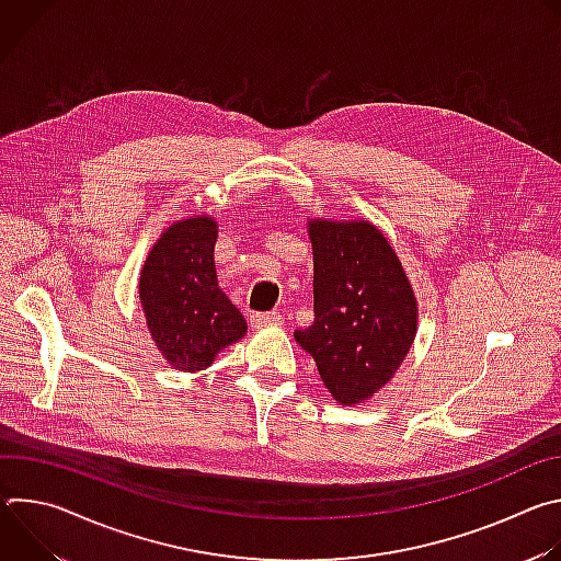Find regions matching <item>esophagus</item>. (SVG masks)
Returning a JSON list of instances; mask_svg holds the SVG:
<instances>
[{
	"instance_id": "obj_1",
	"label": "esophagus",
	"mask_w": 561,
	"mask_h": 561,
	"mask_svg": "<svg viewBox=\"0 0 561 561\" xmlns=\"http://www.w3.org/2000/svg\"><path fill=\"white\" fill-rule=\"evenodd\" d=\"M251 324L255 329L279 327V324H284V317L279 312H255V314H251Z\"/></svg>"
}]
</instances>
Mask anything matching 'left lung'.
<instances>
[{
    "label": "left lung",
    "instance_id": "8db88e82",
    "mask_svg": "<svg viewBox=\"0 0 561 561\" xmlns=\"http://www.w3.org/2000/svg\"><path fill=\"white\" fill-rule=\"evenodd\" d=\"M314 322L295 331L340 404L373 397L402 364L417 331V304L402 262L368 221L308 226Z\"/></svg>",
    "mask_w": 561,
    "mask_h": 561
}]
</instances>
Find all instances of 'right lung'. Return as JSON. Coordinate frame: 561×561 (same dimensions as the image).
I'll list each match as a JSON object with an SVG mask.
<instances>
[{
    "mask_svg": "<svg viewBox=\"0 0 561 561\" xmlns=\"http://www.w3.org/2000/svg\"><path fill=\"white\" fill-rule=\"evenodd\" d=\"M217 224L210 217L178 221L157 239L139 277L148 331L169 359L195 373L247 333V319L217 286Z\"/></svg>",
    "mask_w": 561,
    "mask_h": 561,
    "instance_id": "1",
    "label": "right lung"
}]
</instances>
